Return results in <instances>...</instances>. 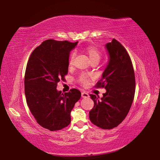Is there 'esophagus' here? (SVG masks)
Returning <instances> with one entry per match:
<instances>
[{
	"instance_id": "obj_1",
	"label": "esophagus",
	"mask_w": 160,
	"mask_h": 160,
	"mask_svg": "<svg viewBox=\"0 0 160 160\" xmlns=\"http://www.w3.org/2000/svg\"><path fill=\"white\" fill-rule=\"evenodd\" d=\"M81 96H82V98H88V97H89V94L85 92H82L81 93Z\"/></svg>"
}]
</instances>
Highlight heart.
Segmentation results:
<instances>
[{
	"label": "heart",
	"mask_w": 160,
	"mask_h": 160,
	"mask_svg": "<svg viewBox=\"0 0 160 160\" xmlns=\"http://www.w3.org/2000/svg\"><path fill=\"white\" fill-rule=\"evenodd\" d=\"M85 51L88 55L90 58V61H93V60H99L100 58V52L98 48L95 47H88L85 48ZM75 57V53H72L71 56H70V64L71 65L72 63V61H73ZM80 82L82 84V85H85L88 82V78H87L86 76L85 75H82L80 78Z\"/></svg>",
	"instance_id": "1"
}]
</instances>
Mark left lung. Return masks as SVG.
<instances>
[{
    "label": "left lung",
    "mask_w": 160,
    "mask_h": 160,
    "mask_svg": "<svg viewBox=\"0 0 160 160\" xmlns=\"http://www.w3.org/2000/svg\"><path fill=\"white\" fill-rule=\"evenodd\" d=\"M105 48L109 61L97 86L104 88L107 92L100 99L90 94L94 105L89 117L99 128L112 129L122 122L131 109L135 80L131 58L125 48L115 39Z\"/></svg>",
    "instance_id": "8db88e82"
}]
</instances>
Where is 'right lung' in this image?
Wrapping results in <instances>:
<instances>
[{
    "label": "right lung",
    "instance_id": "add662e5",
    "mask_svg": "<svg viewBox=\"0 0 160 160\" xmlns=\"http://www.w3.org/2000/svg\"><path fill=\"white\" fill-rule=\"evenodd\" d=\"M78 42H43L32 53L25 75L26 101L37 122L51 131H58L70 123V112L80 99L81 92L72 89L61 93L57 83L68 71L70 53Z\"/></svg>",
    "mask_w": 160,
    "mask_h": 160
}]
</instances>
